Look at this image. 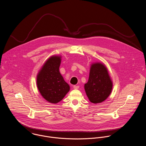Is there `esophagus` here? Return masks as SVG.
Wrapping results in <instances>:
<instances>
[{
	"label": "esophagus",
	"mask_w": 146,
	"mask_h": 146,
	"mask_svg": "<svg viewBox=\"0 0 146 146\" xmlns=\"http://www.w3.org/2000/svg\"><path fill=\"white\" fill-rule=\"evenodd\" d=\"M79 86H76V85H74V86H73V88L74 89H76V90H77V89H78L79 88Z\"/></svg>",
	"instance_id": "34e87169"
}]
</instances>
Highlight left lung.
<instances>
[{"mask_svg": "<svg viewBox=\"0 0 146 146\" xmlns=\"http://www.w3.org/2000/svg\"><path fill=\"white\" fill-rule=\"evenodd\" d=\"M113 88V82L105 65L95 63L91 66L88 81L84 90L90 102L101 103L109 96Z\"/></svg>", "mask_w": 146, "mask_h": 146, "instance_id": "left-lung-1", "label": "left lung"}]
</instances>
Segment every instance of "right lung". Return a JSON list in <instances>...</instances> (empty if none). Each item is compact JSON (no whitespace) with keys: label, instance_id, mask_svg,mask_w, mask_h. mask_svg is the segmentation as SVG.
I'll list each match as a JSON object with an SVG mask.
<instances>
[{"label":"right lung","instance_id":"right-lung-1","mask_svg":"<svg viewBox=\"0 0 146 146\" xmlns=\"http://www.w3.org/2000/svg\"><path fill=\"white\" fill-rule=\"evenodd\" d=\"M60 56H51L37 76V86L41 95L52 104L60 102L70 90L69 84L60 73Z\"/></svg>","mask_w":146,"mask_h":146}]
</instances>
